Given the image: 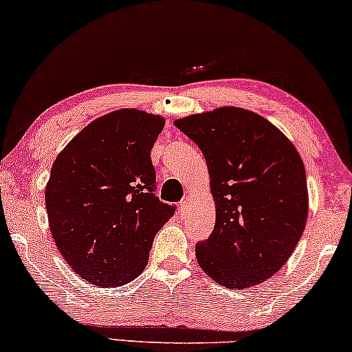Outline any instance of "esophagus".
<instances>
[{
    "instance_id": "esophagus-1",
    "label": "esophagus",
    "mask_w": 352,
    "mask_h": 352,
    "mask_svg": "<svg viewBox=\"0 0 352 352\" xmlns=\"http://www.w3.org/2000/svg\"><path fill=\"white\" fill-rule=\"evenodd\" d=\"M187 212H188V203H187V199H184V201H181V204H179V215L181 217H186Z\"/></svg>"
}]
</instances>
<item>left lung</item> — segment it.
<instances>
[{
  "label": "left lung",
  "mask_w": 352,
  "mask_h": 352,
  "mask_svg": "<svg viewBox=\"0 0 352 352\" xmlns=\"http://www.w3.org/2000/svg\"><path fill=\"white\" fill-rule=\"evenodd\" d=\"M175 126L201 149L215 199L214 231L195 247L198 264L226 288L272 277L307 223V176L294 144L263 116L237 107Z\"/></svg>",
  "instance_id": "left-lung-1"
}]
</instances>
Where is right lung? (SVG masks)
I'll use <instances>...</instances> for the list:
<instances>
[{"mask_svg": "<svg viewBox=\"0 0 352 352\" xmlns=\"http://www.w3.org/2000/svg\"><path fill=\"white\" fill-rule=\"evenodd\" d=\"M165 126L122 108L88 124L53 162L45 188L58 250L86 282H132L148 264L154 236L175 215L155 197L151 149Z\"/></svg>", "mask_w": 352, "mask_h": 352, "instance_id": "right-lung-1", "label": "right lung"}]
</instances>
